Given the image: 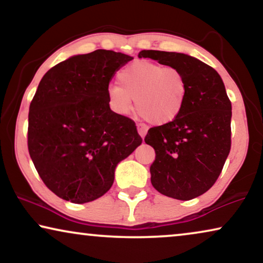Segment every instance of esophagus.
Instances as JSON below:
<instances>
[{"mask_svg":"<svg viewBox=\"0 0 263 263\" xmlns=\"http://www.w3.org/2000/svg\"><path fill=\"white\" fill-rule=\"evenodd\" d=\"M138 133H139V135L141 136V138L143 139L146 136V134H147V128L145 127V125H142V124H139L138 125Z\"/></svg>","mask_w":263,"mask_h":263,"instance_id":"esophagus-1","label":"esophagus"}]
</instances>
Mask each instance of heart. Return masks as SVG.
I'll return each mask as SVG.
<instances>
[{
    "label": "heart",
    "mask_w": 263,
    "mask_h": 263,
    "mask_svg": "<svg viewBox=\"0 0 263 263\" xmlns=\"http://www.w3.org/2000/svg\"><path fill=\"white\" fill-rule=\"evenodd\" d=\"M119 85H110L107 100L118 115L136 111L151 124L163 125L175 121L182 112L188 84L181 70L164 64L138 61L118 73Z\"/></svg>",
    "instance_id": "b5f03b06"
}]
</instances>
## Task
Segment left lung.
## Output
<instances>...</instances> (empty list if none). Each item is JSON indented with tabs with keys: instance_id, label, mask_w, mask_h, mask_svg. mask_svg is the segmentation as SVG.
<instances>
[{
	"instance_id": "8db88e82",
	"label": "left lung",
	"mask_w": 263,
	"mask_h": 263,
	"mask_svg": "<svg viewBox=\"0 0 263 263\" xmlns=\"http://www.w3.org/2000/svg\"><path fill=\"white\" fill-rule=\"evenodd\" d=\"M138 56L177 68L188 84L179 116L151 128L145 142L156 151L149 167L154 188L172 199L192 200L214 184L231 148L232 107L225 85L217 70L185 53L142 50Z\"/></svg>"
}]
</instances>
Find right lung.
<instances>
[{
    "label": "right lung",
    "mask_w": 263,
    "mask_h": 263,
    "mask_svg": "<svg viewBox=\"0 0 263 263\" xmlns=\"http://www.w3.org/2000/svg\"><path fill=\"white\" fill-rule=\"evenodd\" d=\"M133 57L112 50L74 55L45 73L28 114V152L45 185L86 203L112 185L120 161L142 140L130 118L114 112L107 88Z\"/></svg>",
    "instance_id": "right-lung-1"
}]
</instances>
